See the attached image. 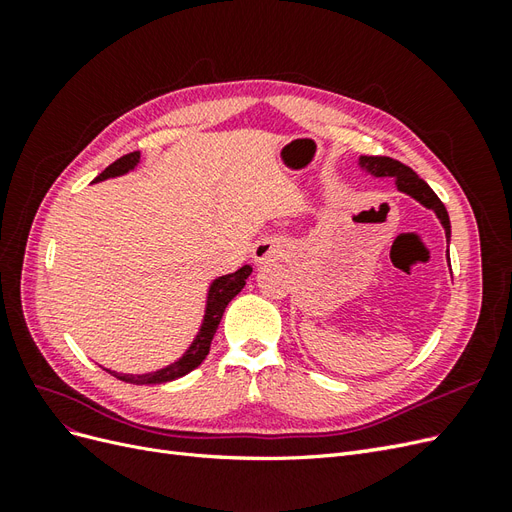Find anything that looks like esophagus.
<instances>
[{
  "instance_id": "obj_1",
  "label": "esophagus",
  "mask_w": 512,
  "mask_h": 512,
  "mask_svg": "<svg viewBox=\"0 0 512 512\" xmlns=\"http://www.w3.org/2000/svg\"><path fill=\"white\" fill-rule=\"evenodd\" d=\"M280 256H282V247L271 243V241H260V243L254 247V260H256V262H267V260L280 258Z\"/></svg>"
}]
</instances>
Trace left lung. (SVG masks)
<instances>
[{"label": "left lung", "mask_w": 512, "mask_h": 512, "mask_svg": "<svg viewBox=\"0 0 512 512\" xmlns=\"http://www.w3.org/2000/svg\"><path fill=\"white\" fill-rule=\"evenodd\" d=\"M359 164L374 177H395V185H397L399 192L412 196L414 200H418V203L425 205L427 209L436 211L438 220L444 226L446 239H451V220H448L444 203L436 196V192H433L429 185L414 173L410 166L401 164L393 158H386V156H361Z\"/></svg>", "instance_id": "obj_1"}]
</instances>
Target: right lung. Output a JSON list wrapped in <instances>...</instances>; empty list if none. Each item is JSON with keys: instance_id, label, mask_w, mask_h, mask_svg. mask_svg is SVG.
Returning <instances> with one entry per match:
<instances>
[{"instance_id": "1", "label": "right lung", "mask_w": 512, "mask_h": 512, "mask_svg": "<svg viewBox=\"0 0 512 512\" xmlns=\"http://www.w3.org/2000/svg\"><path fill=\"white\" fill-rule=\"evenodd\" d=\"M138 160H141V151H132V153H128V156H123V158L115 160L108 168H104L94 181L126 175L128 170H132L138 164ZM250 273H252V265H245L235 273H228V275L218 277V280H213V284L209 288V297H207L203 327H200L192 346L188 348V352L181 356L179 361H175L173 365H168L164 369L151 371V374H141V376L117 374V371L106 369L108 374H113L115 378H119L123 382H130V384H162V382H170V380H177L185 374H190L192 369H196L200 363L207 359L209 348H211V339L220 327L224 309L241 292V288L245 286V280L250 277Z\"/></svg>"}]
</instances>
